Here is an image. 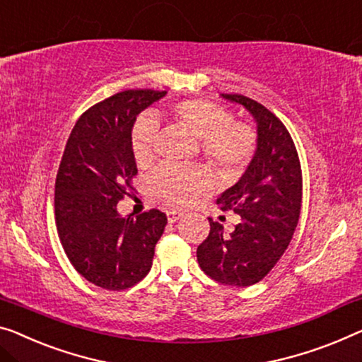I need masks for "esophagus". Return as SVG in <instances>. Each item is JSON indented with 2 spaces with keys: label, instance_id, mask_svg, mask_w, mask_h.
I'll return each instance as SVG.
<instances>
[{
  "label": "esophagus",
  "instance_id": "obj_1",
  "mask_svg": "<svg viewBox=\"0 0 362 362\" xmlns=\"http://www.w3.org/2000/svg\"><path fill=\"white\" fill-rule=\"evenodd\" d=\"M165 214H167V221H169V223H175V221H179L183 216V213L179 211V209H167Z\"/></svg>",
  "mask_w": 362,
  "mask_h": 362
}]
</instances>
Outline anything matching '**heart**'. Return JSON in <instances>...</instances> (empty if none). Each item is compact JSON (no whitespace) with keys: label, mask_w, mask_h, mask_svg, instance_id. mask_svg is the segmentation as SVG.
<instances>
[{"label":"heart","mask_w":362,"mask_h":362,"mask_svg":"<svg viewBox=\"0 0 362 362\" xmlns=\"http://www.w3.org/2000/svg\"><path fill=\"white\" fill-rule=\"evenodd\" d=\"M167 115L202 139L204 159L226 177H235L253 158L257 149L255 132L245 123L233 122L223 107L204 99H185L172 104ZM158 125L151 117H139L133 125L129 148L139 165L148 164L154 154ZM153 190L160 199L187 206L211 188V177L197 167L164 165L151 180Z\"/></svg>","instance_id":"heart-1"}]
</instances>
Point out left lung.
<instances>
[{"label": "left lung", "instance_id": "obj_1", "mask_svg": "<svg viewBox=\"0 0 362 362\" xmlns=\"http://www.w3.org/2000/svg\"><path fill=\"white\" fill-rule=\"evenodd\" d=\"M244 105L257 122V151L240 180L218 198L223 211L240 223L229 235L209 219V234L197 249L199 268L221 284L252 286L262 281L288 249L302 203L298 151L283 122L267 107L240 94H221Z\"/></svg>", "mask_w": 362, "mask_h": 362}]
</instances>
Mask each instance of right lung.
<instances>
[{"label":"right lung","mask_w":362,"mask_h":362,"mask_svg":"<svg viewBox=\"0 0 362 362\" xmlns=\"http://www.w3.org/2000/svg\"><path fill=\"white\" fill-rule=\"evenodd\" d=\"M165 90L129 89L86 110L64 148L55 182V221L64 253L89 283L107 291L134 286L153 267L167 216H123L117 203L138 174L129 148L136 115Z\"/></svg>","instance_id":"obj_1"}]
</instances>
